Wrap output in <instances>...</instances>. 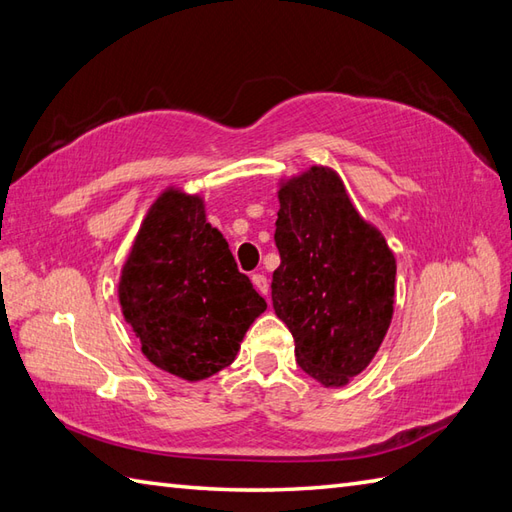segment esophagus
<instances>
[{
	"label": "esophagus",
	"instance_id": "34e87169",
	"mask_svg": "<svg viewBox=\"0 0 512 512\" xmlns=\"http://www.w3.org/2000/svg\"><path fill=\"white\" fill-rule=\"evenodd\" d=\"M253 279V285H255V290L259 292V294H268V290H270V285H268V279H266V275H259V272H257V275H253L251 277Z\"/></svg>",
	"mask_w": 512,
	"mask_h": 512
}]
</instances>
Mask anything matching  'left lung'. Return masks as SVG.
<instances>
[{"label":"left lung","instance_id":"8db88e82","mask_svg":"<svg viewBox=\"0 0 512 512\" xmlns=\"http://www.w3.org/2000/svg\"><path fill=\"white\" fill-rule=\"evenodd\" d=\"M272 307L303 371L327 388L371 364L395 310V255L349 200L340 176L312 165L281 183Z\"/></svg>","mask_w":512,"mask_h":512}]
</instances>
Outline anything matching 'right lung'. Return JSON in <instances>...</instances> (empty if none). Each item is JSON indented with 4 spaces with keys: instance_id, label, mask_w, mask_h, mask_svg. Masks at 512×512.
I'll list each match as a JSON object with an SVG mask.
<instances>
[{
    "instance_id": "obj_1",
    "label": "right lung",
    "mask_w": 512,
    "mask_h": 512,
    "mask_svg": "<svg viewBox=\"0 0 512 512\" xmlns=\"http://www.w3.org/2000/svg\"><path fill=\"white\" fill-rule=\"evenodd\" d=\"M117 292L146 358L187 382L229 366L266 310L227 240L207 222L205 200L174 187L148 209Z\"/></svg>"
}]
</instances>
